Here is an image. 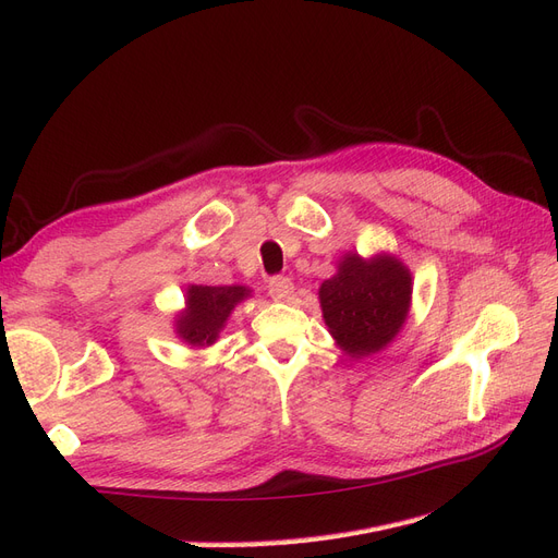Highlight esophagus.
I'll list each match as a JSON object with an SVG mask.
<instances>
[{
    "instance_id": "1",
    "label": "esophagus",
    "mask_w": 558,
    "mask_h": 558,
    "mask_svg": "<svg viewBox=\"0 0 558 558\" xmlns=\"http://www.w3.org/2000/svg\"><path fill=\"white\" fill-rule=\"evenodd\" d=\"M267 293L272 295L275 300L291 298V295H293V281H291L289 277H281V275L269 277V281H267Z\"/></svg>"
}]
</instances>
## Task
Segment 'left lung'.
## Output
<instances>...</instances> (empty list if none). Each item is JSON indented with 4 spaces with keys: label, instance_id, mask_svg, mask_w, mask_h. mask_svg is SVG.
<instances>
[{
    "label": "left lung",
    "instance_id": "8db88e82",
    "mask_svg": "<svg viewBox=\"0 0 558 558\" xmlns=\"http://www.w3.org/2000/svg\"><path fill=\"white\" fill-rule=\"evenodd\" d=\"M318 298L337 344L359 359L384 349L402 328L412 277L391 256L363 260L353 253L340 263V272L320 283Z\"/></svg>",
    "mask_w": 558,
    "mask_h": 558
}]
</instances>
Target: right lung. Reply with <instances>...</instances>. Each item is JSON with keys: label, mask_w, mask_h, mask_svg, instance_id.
I'll use <instances>...</instances> for the list:
<instances>
[{"label": "right lung", "mask_w": 558, "mask_h": 558, "mask_svg": "<svg viewBox=\"0 0 558 558\" xmlns=\"http://www.w3.org/2000/svg\"><path fill=\"white\" fill-rule=\"evenodd\" d=\"M244 286H191L189 310L179 318V335L189 344H211L232 307L244 300Z\"/></svg>", "instance_id": "obj_1"}]
</instances>
